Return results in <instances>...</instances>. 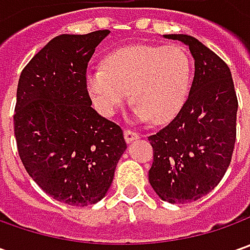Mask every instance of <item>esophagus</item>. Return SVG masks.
I'll return each instance as SVG.
<instances>
[{
    "label": "esophagus",
    "instance_id": "34e87169",
    "mask_svg": "<svg viewBox=\"0 0 250 250\" xmlns=\"http://www.w3.org/2000/svg\"><path fill=\"white\" fill-rule=\"evenodd\" d=\"M124 135H125V140L126 142H132V140H135V139H139V133L138 132H135V130H132V129H125V132H124Z\"/></svg>",
    "mask_w": 250,
    "mask_h": 250
}]
</instances>
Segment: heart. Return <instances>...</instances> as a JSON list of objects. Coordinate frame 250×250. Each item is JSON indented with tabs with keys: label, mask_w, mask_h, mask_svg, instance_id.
<instances>
[{
	"label": "heart",
	"mask_w": 250,
	"mask_h": 250,
	"mask_svg": "<svg viewBox=\"0 0 250 250\" xmlns=\"http://www.w3.org/2000/svg\"><path fill=\"white\" fill-rule=\"evenodd\" d=\"M190 62L177 44H136L111 53L104 68L87 71L84 83L96 108L112 115L132 96L135 115L166 122L174 118L187 99Z\"/></svg>",
	"instance_id": "b5f03b06"
}]
</instances>
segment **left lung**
Instances as JSON below:
<instances>
[{"label":"left lung","mask_w":250,"mask_h":250,"mask_svg":"<svg viewBox=\"0 0 250 250\" xmlns=\"http://www.w3.org/2000/svg\"><path fill=\"white\" fill-rule=\"evenodd\" d=\"M189 47L195 76L177 117L150 135L149 182L163 200L188 203L223 179L236 139V99L231 71L216 53L187 34H166Z\"/></svg>","instance_id":"left-lung-1"}]
</instances>
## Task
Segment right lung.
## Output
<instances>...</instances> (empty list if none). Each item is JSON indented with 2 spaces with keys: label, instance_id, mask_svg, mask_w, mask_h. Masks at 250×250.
I'll return each mask as SVG.
<instances>
[{
  "label": "right lung",
  "instance_id": "right-lung-1",
  "mask_svg": "<svg viewBox=\"0 0 250 250\" xmlns=\"http://www.w3.org/2000/svg\"><path fill=\"white\" fill-rule=\"evenodd\" d=\"M110 30L54 37L21 73L14 114L19 157L55 200L87 206L110 189L126 149L120 125L91 107L84 78Z\"/></svg>",
  "mask_w": 250,
  "mask_h": 250
}]
</instances>
